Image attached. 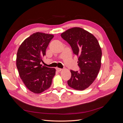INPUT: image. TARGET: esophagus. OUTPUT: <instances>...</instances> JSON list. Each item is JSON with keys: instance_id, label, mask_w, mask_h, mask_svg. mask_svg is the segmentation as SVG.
Instances as JSON below:
<instances>
[{"instance_id": "34e87169", "label": "esophagus", "mask_w": 123, "mask_h": 123, "mask_svg": "<svg viewBox=\"0 0 123 123\" xmlns=\"http://www.w3.org/2000/svg\"><path fill=\"white\" fill-rule=\"evenodd\" d=\"M56 71H58V72H61V71L62 70V69H61V68H56Z\"/></svg>"}]
</instances>
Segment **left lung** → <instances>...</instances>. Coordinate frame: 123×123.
Instances as JSON below:
<instances>
[{
    "label": "left lung",
    "mask_w": 123,
    "mask_h": 123,
    "mask_svg": "<svg viewBox=\"0 0 123 123\" xmlns=\"http://www.w3.org/2000/svg\"><path fill=\"white\" fill-rule=\"evenodd\" d=\"M62 37L71 46L79 61L80 71L70 70L71 77L69 86L84 90L93 83L101 66L102 50L98 39L90 32L80 27L69 29L61 34Z\"/></svg>",
    "instance_id": "left-lung-1"
}]
</instances>
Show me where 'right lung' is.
<instances>
[{
	"label": "right lung",
	"mask_w": 123,
	"mask_h": 123,
	"mask_svg": "<svg viewBox=\"0 0 123 123\" xmlns=\"http://www.w3.org/2000/svg\"><path fill=\"white\" fill-rule=\"evenodd\" d=\"M53 34L36 32L26 38L18 48L16 66L20 79L30 91L39 94L49 88L55 68L40 64Z\"/></svg>",
	"instance_id": "1"
}]
</instances>
